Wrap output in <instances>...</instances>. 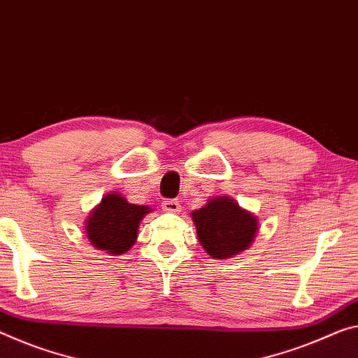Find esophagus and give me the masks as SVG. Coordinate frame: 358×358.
I'll list each match as a JSON object with an SVG mask.
<instances>
[{
    "mask_svg": "<svg viewBox=\"0 0 358 358\" xmlns=\"http://www.w3.org/2000/svg\"><path fill=\"white\" fill-rule=\"evenodd\" d=\"M162 208L166 210V212L177 213V212H180V210H181L180 201L178 199H164L162 201Z\"/></svg>",
    "mask_w": 358,
    "mask_h": 358,
    "instance_id": "34e87169",
    "label": "esophagus"
}]
</instances>
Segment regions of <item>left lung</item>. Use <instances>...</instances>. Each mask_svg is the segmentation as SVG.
I'll return each mask as SVG.
<instances>
[{"label": "left lung", "mask_w": 358, "mask_h": 358, "mask_svg": "<svg viewBox=\"0 0 358 358\" xmlns=\"http://www.w3.org/2000/svg\"><path fill=\"white\" fill-rule=\"evenodd\" d=\"M192 221L197 239L212 258H229L245 250L258 231L257 218L228 197H217L192 212Z\"/></svg>", "instance_id": "1"}]
</instances>
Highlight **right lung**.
<instances>
[{"label": "right lung", "instance_id": "right-lung-1", "mask_svg": "<svg viewBox=\"0 0 358 358\" xmlns=\"http://www.w3.org/2000/svg\"><path fill=\"white\" fill-rule=\"evenodd\" d=\"M148 207L129 203L121 194H108L90 213L86 234L94 247L111 255H121L134 245L141 218Z\"/></svg>", "mask_w": 358, "mask_h": 358}]
</instances>
